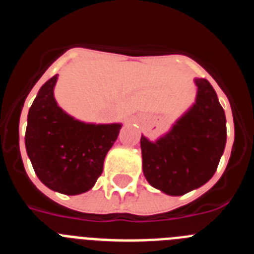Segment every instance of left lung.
Returning <instances> with one entry per match:
<instances>
[{"label": "left lung", "instance_id": "left-lung-1", "mask_svg": "<svg viewBox=\"0 0 254 254\" xmlns=\"http://www.w3.org/2000/svg\"><path fill=\"white\" fill-rule=\"evenodd\" d=\"M196 104L156 142L141 136L142 170L152 187L182 196L212 178L226 143V118L214 87L196 78Z\"/></svg>", "mask_w": 254, "mask_h": 254}]
</instances>
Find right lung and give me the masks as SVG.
<instances>
[{
	"label": "right lung",
	"mask_w": 254,
	"mask_h": 254,
	"mask_svg": "<svg viewBox=\"0 0 254 254\" xmlns=\"http://www.w3.org/2000/svg\"><path fill=\"white\" fill-rule=\"evenodd\" d=\"M57 75L38 91L29 109L25 146L40 182L64 194L90 190L103 173L121 125H86L67 116L53 98Z\"/></svg>",
	"instance_id": "obj_1"
}]
</instances>
